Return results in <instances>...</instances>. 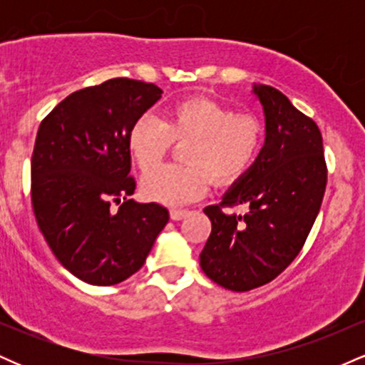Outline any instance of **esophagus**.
<instances>
[{
  "label": "esophagus",
  "instance_id": "esophagus-1",
  "mask_svg": "<svg viewBox=\"0 0 365 365\" xmlns=\"http://www.w3.org/2000/svg\"><path fill=\"white\" fill-rule=\"evenodd\" d=\"M188 215H190V211H185V209H171L170 211L171 220H175V221L183 220V217H187Z\"/></svg>",
  "mask_w": 365,
  "mask_h": 365
}]
</instances>
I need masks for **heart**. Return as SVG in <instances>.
I'll use <instances>...</instances> for the list:
<instances>
[{"label":"heart","instance_id":"1","mask_svg":"<svg viewBox=\"0 0 365 365\" xmlns=\"http://www.w3.org/2000/svg\"><path fill=\"white\" fill-rule=\"evenodd\" d=\"M187 141L183 167L150 170L140 180L149 200L183 206L207 192L209 177L228 183L250 170L261 153L264 125L255 115H235L228 106L207 98L175 103L165 120L142 116L128 135V149L142 171L153 168L173 147Z\"/></svg>","mask_w":365,"mask_h":365}]
</instances>
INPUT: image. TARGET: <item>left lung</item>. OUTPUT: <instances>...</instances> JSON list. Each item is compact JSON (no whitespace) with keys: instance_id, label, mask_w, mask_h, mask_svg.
<instances>
[{"instance_id":"1","label":"left lung","mask_w":365,"mask_h":365,"mask_svg":"<svg viewBox=\"0 0 365 365\" xmlns=\"http://www.w3.org/2000/svg\"><path fill=\"white\" fill-rule=\"evenodd\" d=\"M252 92L266 116V140L245 175L204 209L211 220L200 267L232 292H249L273 282L307 240L324 197L328 170L316 121L269 86ZM245 205L244 217L221 207Z\"/></svg>"}]
</instances>
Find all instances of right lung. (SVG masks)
Segmentation results:
<instances>
[{
	"mask_svg": "<svg viewBox=\"0 0 365 365\" xmlns=\"http://www.w3.org/2000/svg\"><path fill=\"white\" fill-rule=\"evenodd\" d=\"M158 86L111 78L65 98L37 130L32 207L49 249L82 282L110 287L144 266L168 209L128 199V135L161 99ZM121 200L124 202H120ZM122 203L118 212L110 202Z\"/></svg>",
	"mask_w": 365,
	"mask_h": 365,
	"instance_id": "add662e5",
	"label": "right lung"
}]
</instances>
